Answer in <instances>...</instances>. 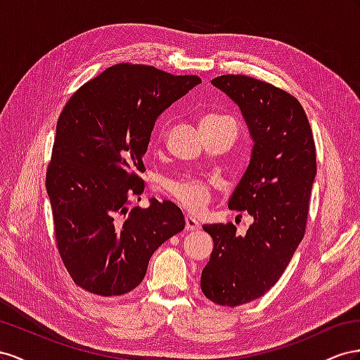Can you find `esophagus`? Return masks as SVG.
I'll return each instance as SVG.
<instances>
[{
  "instance_id": "esophagus-1",
  "label": "esophagus",
  "mask_w": 360,
  "mask_h": 360,
  "mask_svg": "<svg viewBox=\"0 0 360 360\" xmlns=\"http://www.w3.org/2000/svg\"><path fill=\"white\" fill-rule=\"evenodd\" d=\"M200 228L199 223L194 220L190 215H186V229L187 231H198Z\"/></svg>"
}]
</instances>
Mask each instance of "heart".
Listing matches in <instances>:
<instances>
[{
  "instance_id": "b5f03b06",
  "label": "heart",
  "mask_w": 360,
  "mask_h": 360,
  "mask_svg": "<svg viewBox=\"0 0 360 360\" xmlns=\"http://www.w3.org/2000/svg\"><path fill=\"white\" fill-rule=\"evenodd\" d=\"M226 119L228 117L207 116L202 119L200 128ZM162 186L169 196H172L174 200H178L184 208L194 212L202 211L210 203L211 199L212 181L196 176V174H182V176L178 178H169L164 181Z\"/></svg>"
}]
</instances>
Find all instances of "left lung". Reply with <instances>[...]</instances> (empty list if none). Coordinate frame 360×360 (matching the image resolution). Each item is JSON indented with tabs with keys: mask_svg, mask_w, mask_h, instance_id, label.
Returning a JSON list of instances; mask_svg holds the SVG:
<instances>
[{
	"mask_svg": "<svg viewBox=\"0 0 360 360\" xmlns=\"http://www.w3.org/2000/svg\"><path fill=\"white\" fill-rule=\"evenodd\" d=\"M211 83L238 104L255 141L248 170L228 207L253 223L237 235L232 223L205 224L214 249L200 277L207 299L240 306L259 299L281 279L304 237L316 155L312 129L297 98L248 75Z\"/></svg>",
	"mask_w": 360,
	"mask_h": 360,
	"instance_id": "left-lung-1",
	"label": "left lung"
}]
</instances>
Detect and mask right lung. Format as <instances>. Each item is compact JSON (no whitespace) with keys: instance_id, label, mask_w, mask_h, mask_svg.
<instances>
[{"instance_id":"1","label":"right lung","mask_w":360,"mask_h":360,"mask_svg":"<svg viewBox=\"0 0 360 360\" xmlns=\"http://www.w3.org/2000/svg\"><path fill=\"white\" fill-rule=\"evenodd\" d=\"M196 75L119 63L81 86L60 112L46 169L56 243L79 288L102 297L132 291L150 256L186 228L170 200H140L143 155L157 117L193 87Z\"/></svg>"}]
</instances>
